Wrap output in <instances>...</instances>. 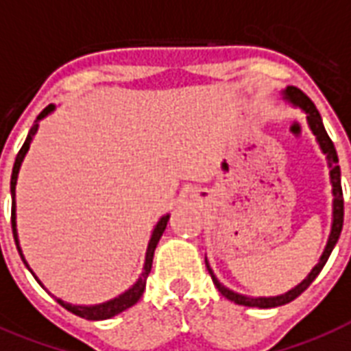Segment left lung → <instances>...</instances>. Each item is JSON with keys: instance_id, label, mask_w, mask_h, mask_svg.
I'll return each instance as SVG.
<instances>
[{"instance_id": "obj_1", "label": "left lung", "mask_w": 351, "mask_h": 351, "mask_svg": "<svg viewBox=\"0 0 351 351\" xmlns=\"http://www.w3.org/2000/svg\"><path fill=\"white\" fill-rule=\"evenodd\" d=\"M284 99L289 100L293 106H298L300 110L306 113V121H308L309 130L313 132L315 138H317V143H319L320 150L328 159V168H330V181H331V192H333V219H331V232L330 238H328V243L324 247V252H322V256H320L319 263L311 269V273L306 276V278L298 284L297 287H293L291 291L284 293V295H278V297H245V295H240V293H234L229 287H225L218 278H216V274L213 273V269L208 265L205 258L206 269H208V273L213 276L214 286L218 287V291L223 295L225 298H229L230 302L240 304V306H249V308H276V306H284V304L291 302L295 298L304 293L311 286V282H313L319 273L322 271V267L328 262V258H330L331 251H333V247H335L337 240H339V236H341L342 230V221H344V199H342V186H341V167H339V157H337V150L333 143H331L330 135L326 133V128L322 124V119H320L319 110L315 108V104L311 102L308 95L302 93L298 88H293V86H287L286 91H284Z\"/></svg>"}]
</instances>
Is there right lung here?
I'll return each mask as SVG.
<instances>
[{
    "mask_svg": "<svg viewBox=\"0 0 351 351\" xmlns=\"http://www.w3.org/2000/svg\"><path fill=\"white\" fill-rule=\"evenodd\" d=\"M51 111H54V106L49 104L45 110L40 113V115L36 117V122L32 124L31 132H29V135H27L25 143H23V146H21V150L18 152V156H16V161H14V167H12V176H10V195H12V234H14V241H16V249H18V252H20L21 260H23V263H25V267L29 269L32 273V269L29 267V263H27L25 256H23V252H21V247H20V240H18V230H16V181H18V172H20V167H21V161H23V157H25V154L29 152V146H31L32 143V137L36 135L38 132V122L42 121L43 117H47ZM168 218L170 216H162L159 221H157L156 229H154V232H152V238L150 241H148V249H146V258H145V267H143V274L138 276V280L133 284L128 291H124L122 295H119V297L111 298V300H108V302H102V304H95V306H75V304H69V302H64L62 298H56V302L62 306V308H65L67 311H71V313L78 315V317H82V319H88V320H104V319H111V317H115V315L122 313L124 309L132 308L133 304L138 302V298L143 297V293H145V287H146V278H148V274H150L152 271V262H154V252H156V247L157 243H159V240H161L162 232H165V229H167V223H168ZM32 276L36 278V282L40 284V286L43 287V284L38 280V276L34 273H32ZM45 289V287H43Z\"/></svg>",
    "mask_w": 351,
    "mask_h": 351,
    "instance_id": "obj_1",
    "label": "right lung"
}]
</instances>
